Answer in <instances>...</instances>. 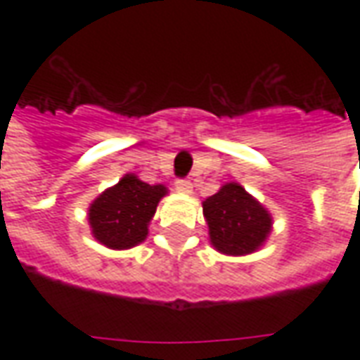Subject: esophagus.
Instances as JSON below:
<instances>
[{
  "label": "esophagus",
  "instance_id": "esophagus-1",
  "mask_svg": "<svg viewBox=\"0 0 360 360\" xmlns=\"http://www.w3.org/2000/svg\"><path fill=\"white\" fill-rule=\"evenodd\" d=\"M175 191L177 193H183V195H188L193 191V183L188 179H177L175 181Z\"/></svg>",
  "mask_w": 360,
  "mask_h": 360
}]
</instances>
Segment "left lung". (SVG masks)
Here are the masks:
<instances>
[{"label":"left lung","mask_w":360,"mask_h":360,"mask_svg":"<svg viewBox=\"0 0 360 360\" xmlns=\"http://www.w3.org/2000/svg\"><path fill=\"white\" fill-rule=\"evenodd\" d=\"M212 245L224 255H249L270 233V214L237 183H229L202 202Z\"/></svg>","instance_id":"1"}]
</instances>
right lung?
I'll use <instances>...</instances> for the list:
<instances>
[{
    "label": "right lung",
    "mask_w": 360,
    "mask_h": 360,
    "mask_svg": "<svg viewBox=\"0 0 360 360\" xmlns=\"http://www.w3.org/2000/svg\"><path fill=\"white\" fill-rule=\"evenodd\" d=\"M165 195L162 185H148L134 175H125L90 206L92 233L110 249H129L148 235V221Z\"/></svg>",
    "instance_id": "1"
}]
</instances>
